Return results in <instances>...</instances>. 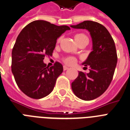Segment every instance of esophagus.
I'll return each instance as SVG.
<instances>
[{
    "mask_svg": "<svg viewBox=\"0 0 130 130\" xmlns=\"http://www.w3.org/2000/svg\"><path fill=\"white\" fill-rule=\"evenodd\" d=\"M68 67H67V66H63V70H64V71L66 70H68Z\"/></svg>",
    "mask_w": 130,
    "mask_h": 130,
    "instance_id": "1",
    "label": "esophagus"
}]
</instances>
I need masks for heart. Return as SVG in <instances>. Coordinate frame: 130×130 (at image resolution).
<instances>
[{
    "label": "heart",
    "instance_id": "b5f03b06",
    "mask_svg": "<svg viewBox=\"0 0 130 130\" xmlns=\"http://www.w3.org/2000/svg\"><path fill=\"white\" fill-rule=\"evenodd\" d=\"M74 39H75V41H76V43L77 44H80L82 43H85L88 44L89 43V38L86 35L84 34V33H77L76 34L75 36H74ZM61 39V37H60L58 39V42H60ZM63 61L64 62V63L68 65H72L74 63L76 62V58L73 56H68V57L64 58H63Z\"/></svg>",
    "mask_w": 130,
    "mask_h": 130
}]
</instances>
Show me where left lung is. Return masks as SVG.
I'll list each match as a JSON object with an SVG mask.
<instances>
[{
    "label": "left lung",
    "instance_id": "left-lung-1",
    "mask_svg": "<svg viewBox=\"0 0 130 130\" xmlns=\"http://www.w3.org/2000/svg\"><path fill=\"white\" fill-rule=\"evenodd\" d=\"M71 27L88 30L93 41V51L82 64L89 67V72H79L72 89L78 98L93 100L107 89L112 80L118 60L115 41L106 27L98 22L84 21Z\"/></svg>",
    "mask_w": 130,
    "mask_h": 130
}]
</instances>
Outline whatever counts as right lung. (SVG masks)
I'll list each match as a JSON object with an SVG mask.
<instances>
[{"mask_svg":"<svg viewBox=\"0 0 130 130\" xmlns=\"http://www.w3.org/2000/svg\"><path fill=\"white\" fill-rule=\"evenodd\" d=\"M70 29L67 25L36 20L21 31L12 49V72L18 87L27 96L39 99L53 90L63 66L56 62L49 67L43 60L53 55L56 39Z\"/></svg>","mask_w":130,"mask_h":130,"instance_id":"obj_1","label":"right lung"}]
</instances>
